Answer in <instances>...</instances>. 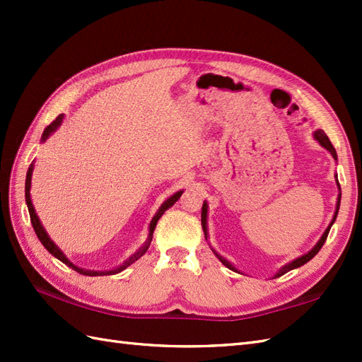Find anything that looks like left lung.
I'll list each match as a JSON object with an SVG mask.
<instances>
[{
	"label": "left lung",
	"mask_w": 362,
	"mask_h": 362,
	"mask_svg": "<svg viewBox=\"0 0 362 362\" xmlns=\"http://www.w3.org/2000/svg\"><path fill=\"white\" fill-rule=\"evenodd\" d=\"M314 138H316V140L324 146V148L327 149V151H329V153H332L333 156V158L334 160H337V153H336V149H334V146L332 144V141H329V138L327 136V134L324 132V130H316V132H314ZM337 187H339V182H337ZM339 189H341V187H339ZM339 205H341V194H339V197H337V205H336V213H334V218H333V221H332V224L328 226V228L325 230V233L322 235V238L319 240V243L314 245V247L306 253V255H303V257H300V258H297V259H294L292 261V263H289V264H286L284 267H281V271H279V274H276L275 276H281L283 274H286V272H289V271H292V269H296V267H300V266H303L305 263H308V261L311 259V258H314L317 255V252L322 249V245L325 244V241H327V236H328V232H329V228H332V226H333V222L336 221V216H337V211H339ZM202 228H204V233H205V238H206V204H204L202 205ZM216 253V252H214ZM216 257L221 259V263L224 264V266H227L228 269H232V271H236V269L228 263V261L226 259V258H222L221 255H218L216 253Z\"/></svg>",
	"instance_id": "obj_1"
}]
</instances>
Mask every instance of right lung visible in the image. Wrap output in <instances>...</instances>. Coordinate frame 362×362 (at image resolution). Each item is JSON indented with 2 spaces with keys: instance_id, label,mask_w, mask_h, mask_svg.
<instances>
[{
  "instance_id": "add662e5",
  "label": "right lung",
  "mask_w": 362,
  "mask_h": 362,
  "mask_svg": "<svg viewBox=\"0 0 362 362\" xmlns=\"http://www.w3.org/2000/svg\"><path fill=\"white\" fill-rule=\"evenodd\" d=\"M62 119H64V115H59V117L54 119L51 124L46 127L45 130H43V135H42V141H45L46 138H48L54 130H56L60 124H62ZM33 169H34V165L30 163V166H29V169H28V174H26V185H25V197H26V204H28V210H29V216H30V222H33V227H34V230H35V233H37V236H38V240H40V243L45 245V249L48 250L51 255H54L56 257L57 259H60L62 261V263H65L66 266H70L71 269H74L76 272H79V274H82V275H88V276H96V275H115V274H118V272H121V271H124L126 267H129L130 264L132 263H135V261L140 258V257H143L144 253H146V250H148V247L151 245V241H152V235H153V230H156V226H157V222H158V219L161 218V214H163L169 206H173L177 201H179V197L182 196V193L183 191H179V193H175L174 196H171L168 199V201L160 206V210L157 211V214L156 216L152 218V221H151V226H149V236H148V241H146V244L143 245V247L138 250V252H135L132 257H130L129 259H126L124 263H122L121 266H118L117 269H112V271H105V272H98V271H86V269H81V267H78V266H74L73 263H70V261H68V258L64 255L62 252H60V249L57 247L56 244H54L52 241H51V238L48 236V233L45 232V228L42 227V224H40V221H38V216H37V213H35V210H34V205H33V202H30V194H29V191H30V177H33Z\"/></svg>"
}]
</instances>
